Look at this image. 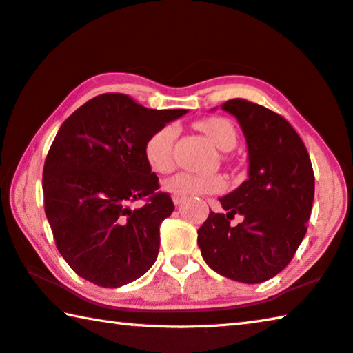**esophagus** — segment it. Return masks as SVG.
I'll list each match as a JSON object with an SVG mask.
<instances>
[{
  "label": "esophagus",
  "instance_id": "1",
  "mask_svg": "<svg viewBox=\"0 0 353 353\" xmlns=\"http://www.w3.org/2000/svg\"><path fill=\"white\" fill-rule=\"evenodd\" d=\"M172 200H173V203H175L176 206H180L183 201H184V197H180V195H172Z\"/></svg>",
  "mask_w": 353,
  "mask_h": 353
}]
</instances>
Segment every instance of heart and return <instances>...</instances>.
<instances>
[{"label": "heart", "mask_w": 353, "mask_h": 353, "mask_svg": "<svg viewBox=\"0 0 353 353\" xmlns=\"http://www.w3.org/2000/svg\"><path fill=\"white\" fill-rule=\"evenodd\" d=\"M197 128L205 132L210 137V141L214 143L222 152H230L236 145L238 134L233 123L223 117H210L200 120ZM178 136V126L173 123H167L153 131L147 139L143 153L148 165L154 172L165 173L170 172L173 167V143ZM227 188V181L219 173L211 175H199V173L180 172L176 175L165 180L164 189L173 195L180 197H200L206 194H217Z\"/></svg>", "instance_id": "b5f03b06"}]
</instances>
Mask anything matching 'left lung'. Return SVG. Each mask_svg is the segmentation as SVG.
Wrapping results in <instances>:
<instances>
[{
  "label": "left lung",
  "instance_id": "1",
  "mask_svg": "<svg viewBox=\"0 0 353 353\" xmlns=\"http://www.w3.org/2000/svg\"><path fill=\"white\" fill-rule=\"evenodd\" d=\"M221 108L238 119L244 132L248 178L219 199L227 214L210 212L197 242L214 272L255 285L281 272L303 241L314 173L307 147L281 115L242 98ZM234 214L245 217L236 228L229 225Z\"/></svg>",
  "mask_w": 353,
  "mask_h": 353
}]
</instances>
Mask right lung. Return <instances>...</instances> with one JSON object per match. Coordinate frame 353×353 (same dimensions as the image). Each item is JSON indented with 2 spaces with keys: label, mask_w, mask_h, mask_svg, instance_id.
<instances>
[{
  "label": "right lung",
  "mask_w": 353,
  "mask_h": 353,
  "mask_svg": "<svg viewBox=\"0 0 353 353\" xmlns=\"http://www.w3.org/2000/svg\"><path fill=\"white\" fill-rule=\"evenodd\" d=\"M186 109H148L123 94L78 108L43 165L45 214L56 247L84 280L119 288L142 276L159 252V225L175 210L143 153L153 131ZM145 198L148 203L131 208Z\"/></svg>",
  "instance_id": "right-lung-1"
}]
</instances>
